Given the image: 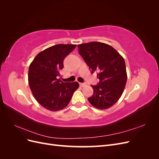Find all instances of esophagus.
Returning a JSON list of instances; mask_svg holds the SVG:
<instances>
[{"label":"esophagus","mask_w":159,"mask_h":159,"mask_svg":"<svg viewBox=\"0 0 159 159\" xmlns=\"http://www.w3.org/2000/svg\"><path fill=\"white\" fill-rule=\"evenodd\" d=\"M80 85L81 87H84L85 85H86V84L85 83H80Z\"/></svg>","instance_id":"obj_1"}]
</instances>
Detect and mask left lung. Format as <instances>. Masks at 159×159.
Returning a JSON list of instances; mask_svg holds the SVG:
<instances>
[{"label":"left lung","mask_w":159,"mask_h":159,"mask_svg":"<svg viewBox=\"0 0 159 159\" xmlns=\"http://www.w3.org/2000/svg\"><path fill=\"white\" fill-rule=\"evenodd\" d=\"M79 54L91 70L97 72L99 82L91 85L93 93L88 99L99 109L111 107L121 98L125 87L127 75L123 57L112 46L99 42L78 46Z\"/></svg>","instance_id":"left-lung-1"}]
</instances>
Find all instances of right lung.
<instances>
[{"label": "right lung", "instance_id": "add662e5", "mask_svg": "<svg viewBox=\"0 0 159 159\" xmlns=\"http://www.w3.org/2000/svg\"><path fill=\"white\" fill-rule=\"evenodd\" d=\"M76 47L75 44H56L40 52L28 70V84L34 97L43 107L51 111L65 108L78 82L64 83L57 79L64 68V60Z\"/></svg>", "mask_w": 159, "mask_h": 159}]
</instances>
